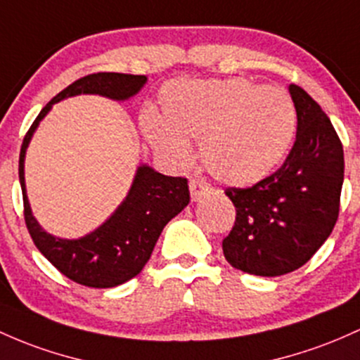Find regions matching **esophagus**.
Segmentation results:
<instances>
[{
    "instance_id": "34e87169",
    "label": "esophagus",
    "mask_w": 360,
    "mask_h": 360,
    "mask_svg": "<svg viewBox=\"0 0 360 360\" xmlns=\"http://www.w3.org/2000/svg\"><path fill=\"white\" fill-rule=\"evenodd\" d=\"M189 191H191L193 200H200L201 196L208 195L212 191V186L203 179H191L189 181Z\"/></svg>"
}]
</instances>
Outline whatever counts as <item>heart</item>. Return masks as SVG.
Here are the masks:
<instances>
[{"label": "heart", "mask_w": 360, "mask_h": 360, "mask_svg": "<svg viewBox=\"0 0 360 360\" xmlns=\"http://www.w3.org/2000/svg\"><path fill=\"white\" fill-rule=\"evenodd\" d=\"M165 120L148 110L145 135L153 148L176 164L191 157L189 140L215 179L248 186L266 177L289 152L297 110L278 86L246 78L176 80L162 90Z\"/></svg>", "instance_id": "1"}]
</instances>
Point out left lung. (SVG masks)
Returning a JSON list of instances; mask_svg holds the SVG:
<instances>
[{"label":"left lung","instance_id":"1","mask_svg":"<svg viewBox=\"0 0 360 360\" xmlns=\"http://www.w3.org/2000/svg\"><path fill=\"white\" fill-rule=\"evenodd\" d=\"M297 135L282 167L248 188H227L236 222L224 256L244 274L278 276L313 258L338 220L343 147L318 102L290 85Z\"/></svg>","mask_w":360,"mask_h":360}]
</instances>
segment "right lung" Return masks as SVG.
Masks as SVG:
<instances>
[{"mask_svg": "<svg viewBox=\"0 0 360 360\" xmlns=\"http://www.w3.org/2000/svg\"><path fill=\"white\" fill-rule=\"evenodd\" d=\"M145 82L147 77L143 75L108 71L86 75L51 98L23 138L18 177L23 195V217L29 234L37 250L49 259L51 264L80 285L109 289L121 285L140 274L152 256L162 229L189 203L188 179L164 176L147 165H141L138 167L128 196L108 222L82 239H58L42 231L30 212L23 177L27 145L39 121L46 116L54 102L78 94H101L116 101H124L135 96Z\"/></svg>", "mask_w": 360, "mask_h": 360, "instance_id": "right-lung-1", "label": "right lung"}]
</instances>
